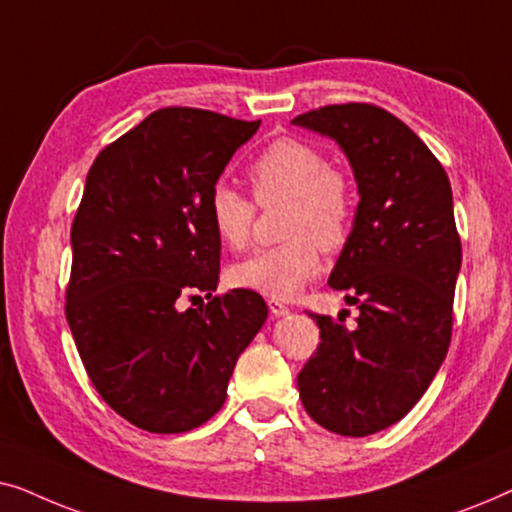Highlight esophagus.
I'll return each mask as SVG.
<instances>
[{
    "label": "esophagus",
    "mask_w": 512,
    "mask_h": 512,
    "mask_svg": "<svg viewBox=\"0 0 512 512\" xmlns=\"http://www.w3.org/2000/svg\"><path fill=\"white\" fill-rule=\"evenodd\" d=\"M268 307H270V317H284V314H289V305L279 303V300H268Z\"/></svg>",
    "instance_id": "1"
}]
</instances>
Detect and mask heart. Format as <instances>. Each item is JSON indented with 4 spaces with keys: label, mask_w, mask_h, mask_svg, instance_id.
Here are the masks:
<instances>
[{
    "label": "heart",
    "mask_w": 512,
    "mask_h": 512,
    "mask_svg": "<svg viewBox=\"0 0 512 512\" xmlns=\"http://www.w3.org/2000/svg\"><path fill=\"white\" fill-rule=\"evenodd\" d=\"M256 200L289 198L282 235L286 240L261 249L228 270L237 289L268 298H291L321 270V249L335 254L349 242L356 221L352 179L331 167L319 146L298 137H279L258 153L249 167ZM207 216L223 247H247L256 219V205L235 188L219 184L207 200Z\"/></svg>",
    "instance_id": "heart-1"
}]
</instances>
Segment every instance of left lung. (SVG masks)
I'll return each instance as SVG.
<instances>
[{"instance_id": "1", "label": "left lung", "mask_w": 512, "mask_h": 512, "mask_svg": "<svg viewBox=\"0 0 512 512\" xmlns=\"http://www.w3.org/2000/svg\"><path fill=\"white\" fill-rule=\"evenodd\" d=\"M293 123L342 146L361 195L328 277L359 317L347 328L345 317L310 314L321 342L298 373L300 401L324 429L370 436L415 408L450 347L461 268L450 179L429 146L375 104H328Z\"/></svg>"}]
</instances>
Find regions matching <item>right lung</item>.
Listing matches in <instances>:
<instances>
[{
    "instance_id": "add662e5",
    "label": "right lung",
    "mask_w": 512,
    "mask_h": 512,
    "mask_svg": "<svg viewBox=\"0 0 512 512\" xmlns=\"http://www.w3.org/2000/svg\"><path fill=\"white\" fill-rule=\"evenodd\" d=\"M261 121L165 107L97 153L72 223L65 317L111 410L151 433H184L226 401L268 305L249 289L214 296L221 242L207 200ZM208 303L181 313V297Z\"/></svg>"
}]
</instances>
